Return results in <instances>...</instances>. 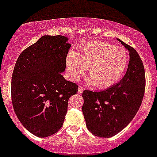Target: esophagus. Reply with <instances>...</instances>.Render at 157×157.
I'll return each instance as SVG.
<instances>
[{
	"mask_svg": "<svg viewBox=\"0 0 157 157\" xmlns=\"http://www.w3.org/2000/svg\"><path fill=\"white\" fill-rule=\"evenodd\" d=\"M83 91H84V89H83L82 87H81V86L79 87V88H78V93H80V94H81V93H83Z\"/></svg>",
	"mask_w": 157,
	"mask_h": 157,
	"instance_id": "obj_1",
	"label": "esophagus"
}]
</instances>
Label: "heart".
<instances>
[{
	"mask_svg": "<svg viewBox=\"0 0 157 157\" xmlns=\"http://www.w3.org/2000/svg\"><path fill=\"white\" fill-rule=\"evenodd\" d=\"M69 76L78 81L89 68V84L98 89L113 86L122 77L127 68L128 55L126 50L106 42H89L78 52H69L66 59Z\"/></svg>",
	"mask_w": 157,
	"mask_h": 157,
	"instance_id": "1",
	"label": "heart"
}]
</instances>
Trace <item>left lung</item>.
<instances>
[{
    "label": "left lung",
    "mask_w": 157,
    "mask_h": 157,
    "mask_svg": "<svg viewBox=\"0 0 157 157\" xmlns=\"http://www.w3.org/2000/svg\"><path fill=\"white\" fill-rule=\"evenodd\" d=\"M118 40L129 52L124 76L105 90H85L82 94L87 128L94 136L103 138L115 136L131 122L140 107L145 90V72L139 54L132 47Z\"/></svg>",
    "instance_id": "left-lung-1"
}]
</instances>
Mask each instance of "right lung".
Here are the masks:
<instances>
[{"label":"right lung","mask_w":157,"mask_h":157,"mask_svg":"<svg viewBox=\"0 0 157 157\" xmlns=\"http://www.w3.org/2000/svg\"><path fill=\"white\" fill-rule=\"evenodd\" d=\"M64 36H43L20 54L12 76L16 115L28 131L47 137L62 127L68 99L78 86L62 72L71 44Z\"/></svg>","instance_id":"right-lung-1"}]
</instances>
